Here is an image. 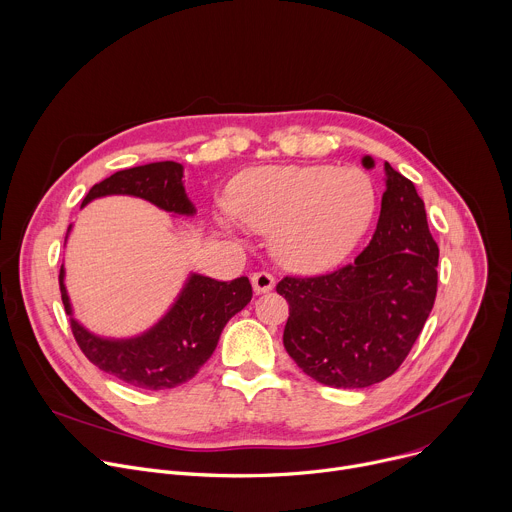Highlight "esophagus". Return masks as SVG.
<instances>
[{
  "mask_svg": "<svg viewBox=\"0 0 512 512\" xmlns=\"http://www.w3.org/2000/svg\"><path fill=\"white\" fill-rule=\"evenodd\" d=\"M251 283H253L255 294H265V291L273 289L275 277L271 273H267V271H257V273L251 275Z\"/></svg>",
  "mask_w": 512,
  "mask_h": 512,
  "instance_id": "34e87169",
  "label": "esophagus"
}]
</instances>
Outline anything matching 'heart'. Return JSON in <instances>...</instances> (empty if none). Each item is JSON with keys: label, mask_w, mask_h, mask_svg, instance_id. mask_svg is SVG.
<instances>
[{"label": "heart", "mask_w": 512, "mask_h": 512, "mask_svg": "<svg viewBox=\"0 0 512 512\" xmlns=\"http://www.w3.org/2000/svg\"><path fill=\"white\" fill-rule=\"evenodd\" d=\"M375 208L377 190L356 168L263 166L241 174L229 192L235 221L273 233L279 263L302 273L340 263L369 229Z\"/></svg>", "instance_id": "b5f03b06"}]
</instances>
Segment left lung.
<instances>
[{
	"label": "left lung",
	"mask_w": 512,
	"mask_h": 512,
	"mask_svg": "<svg viewBox=\"0 0 512 512\" xmlns=\"http://www.w3.org/2000/svg\"><path fill=\"white\" fill-rule=\"evenodd\" d=\"M373 168V158H362ZM387 190L371 243L330 273L283 277L289 304L283 346L314 381L362 389L391 377L407 358L437 294V257L423 200L385 162Z\"/></svg>",
	"instance_id": "obj_1"
}]
</instances>
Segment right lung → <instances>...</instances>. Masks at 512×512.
I'll return each instance as SVG.
<instances>
[{"label": "right lung", "instance_id": "obj_1", "mask_svg": "<svg viewBox=\"0 0 512 512\" xmlns=\"http://www.w3.org/2000/svg\"><path fill=\"white\" fill-rule=\"evenodd\" d=\"M184 168L176 162H154L115 172L95 184L83 206L111 194L137 196L174 214H194L184 190ZM70 231V227H68ZM60 294L70 330L85 356L101 371L119 381L143 389H174L190 381L214 352L227 322L253 298L247 277L218 281L192 273L168 314L135 338H103L83 328L72 318V306L64 287V265L60 267Z\"/></svg>", "mask_w": 512, "mask_h": 512}]
</instances>
